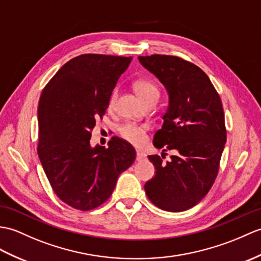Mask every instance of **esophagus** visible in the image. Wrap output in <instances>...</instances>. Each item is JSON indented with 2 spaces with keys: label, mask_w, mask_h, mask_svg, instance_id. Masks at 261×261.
Here are the masks:
<instances>
[{
  "label": "esophagus",
  "mask_w": 261,
  "mask_h": 261,
  "mask_svg": "<svg viewBox=\"0 0 261 261\" xmlns=\"http://www.w3.org/2000/svg\"><path fill=\"white\" fill-rule=\"evenodd\" d=\"M145 158V154L141 151H137V161H141Z\"/></svg>",
  "instance_id": "obj_1"
}]
</instances>
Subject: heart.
<instances>
[{"instance_id": "heart-1", "label": "heart", "mask_w": 261, "mask_h": 261, "mask_svg": "<svg viewBox=\"0 0 261 261\" xmlns=\"http://www.w3.org/2000/svg\"><path fill=\"white\" fill-rule=\"evenodd\" d=\"M133 88H135V91L139 98H140L145 105H148L149 102L159 100L160 90L152 81L147 80V79H140V80H137L135 82ZM118 92L119 91L116 88L111 91L110 95H109L108 107L110 110H112L114 108V105H116ZM147 131H148L147 125L131 123V122L123 124L119 130L120 136L122 137L125 141L130 142L133 145H137V147L143 145L145 141H147V138H148Z\"/></svg>"}]
</instances>
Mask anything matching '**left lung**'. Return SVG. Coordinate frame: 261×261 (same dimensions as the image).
Listing matches in <instances>:
<instances>
[{
  "label": "left lung",
  "mask_w": 261,
  "mask_h": 261,
  "mask_svg": "<svg viewBox=\"0 0 261 261\" xmlns=\"http://www.w3.org/2000/svg\"><path fill=\"white\" fill-rule=\"evenodd\" d=\"M139 61L169 94L154 147L178 152L167 163L163 156L149 155L155 175L144 190L158 208L180 213L201 201L217 178L227 139L222 103L208 75L193 63L161 54L139 57Z\"/></svg>",
  "instance_id": "left-lung-1"
}]
</instances>
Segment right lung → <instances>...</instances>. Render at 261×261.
<instances>
[{
	"label": "right lung",
	"instance_id": "right-lung-1",
	"mask_svg": "<svg viewBox=\"0 0 261 261\" xmlns=\"http://www.w3.org/2000/svg\"><path fill=\"white\" fill-rule=\"evenodd\" d=\"M131 57L82 54L66 62L42 91L38 108L39 158L56 195L88 211L110 198L118 177L136 159L132 145L112 137L91 147V131Z\"/></svg>",
	"mask_w": 261,
	"mask_h": 261
}]
</instances>
